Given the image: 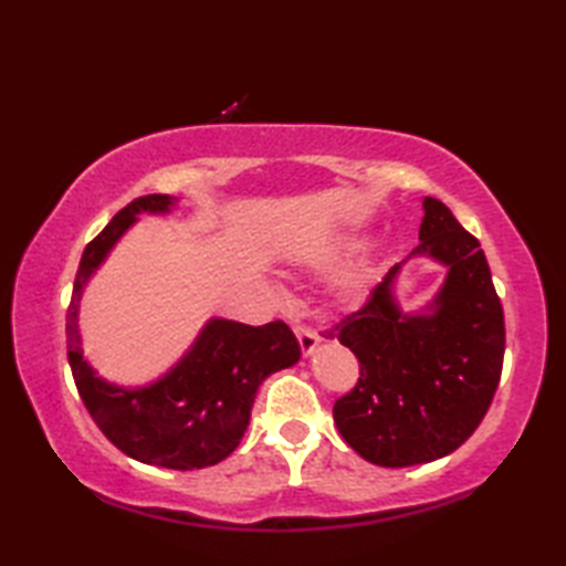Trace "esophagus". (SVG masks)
<instances>
[{"label":"esophagus","mask_w":566,"mask_h":566,"mask_svg":"<svg viewBox=\"0 0 566 566\" xmlns=\"http://www.w3.org/2000/svg\"><path fill=\"white\" fill-rule=\"evenodd\" d=\"M294 333H296L298 345H302V353L304 355L314 353L316 347H318V343H321V335L316 331H311L308 326H302V323H298V326H294Z\"/></svg>","instance_id":"1"}]
</instances>
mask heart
I'll return each instance as SVG.
<instances>
[{"mask_svg": "<svg viewBox=\"0 0 566 566\" xmlns=\"http://www.w3.org/2000/svg\"><path fill=\"white\" fill-rule=\"evenodd\" d=\"M353 290H355V284H347V286H345V292H353Z\"/></svg>", "mask_w": 566, "mask_h": 566, "instance_id": "obj_1", "label": "heart"}]
</instances>
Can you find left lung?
<instances>
[{"mask_svg":"<svg viewBox=\"0 0 566 566\" xmlns=\"http://www.w3.org/2000/svg\"><path fill=\"white\" fill-rule=\"evenodd\" d=\"M411 255L448 268L430 314H401L391 286L401 264L371 290L367 304L328 331L359 363L355 389L333 406L350 448L379 467L426 464L472 436L494 399L506 326L479 240L442 201L423 199Z\"/></svg>","mask_w":566,"mask_h":566,"instance_id":"left-lung-1","label":"left lung"}]
</instances>
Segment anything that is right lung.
<instances>
[{
	"instance_id": "right-lung-1",
	"label": "right lung",
	"mask_w": 566,
	"mask_h": 566,
	"mask_svg": "<svg viewBox=\"0 0 566 566\" xmlns=\"http://www.w3.org/2000/svg\"><path fill=\"white\" fill-rule=\"evenodd\" d=\"M175 201L170 195L134 199L84 248L67 306V359L82 403L118 450L143 464L203 469L238 448L258 387L272 371L296 365L302 347L282 321L245 326L211 318L191 350L148 387L124 389L97 377L77 333L84 284L138 213H167Z\"/></svg>"
}]
</instances>
